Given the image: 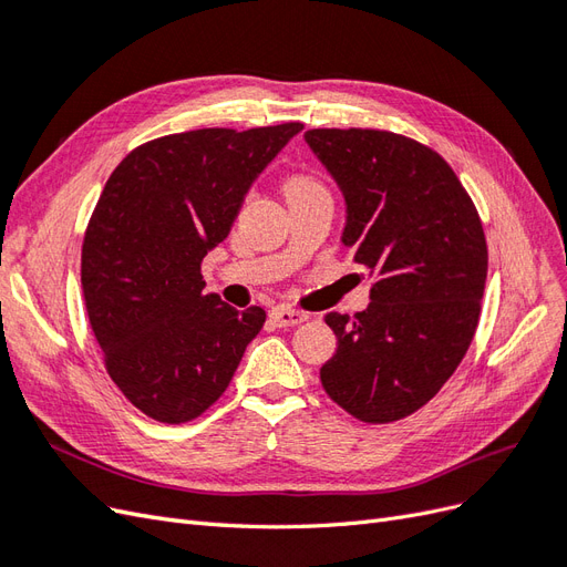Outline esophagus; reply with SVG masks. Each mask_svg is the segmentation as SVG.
Here are the masks:
<instances>
[{"label":"esophagus","instance_id":"obj_1","mask_svg":"<svg viewBox=\"0 0 567 567\" xmlns=\"http://www.w3.org/2000/svg\"><path fill=\"white\" fill-rule=\"evenodd\" d=\"M271 321L277 326H298V323L307 321V315L298 312V310H290V307H277V310H271Z\"/></svg>","mask_w":567,"mask_h":567}]
</instances>
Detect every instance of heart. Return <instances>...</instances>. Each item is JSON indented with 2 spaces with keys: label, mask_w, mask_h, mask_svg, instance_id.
Segmentation results:
<instances>
[{
  "label": "heart",
  "mask_w": 567,
  "mask_h": 567,
  "mask_svg": "<svg viewBox=\"0 0 567 567\" xmlns=\"http://www.w3.org/2000/svg\"><path fill=\"white\" fill-rule=\"evenodd\" d=\"M317 188H321V184L315 177L293 175V177H288L284 192H286V196H298V194H307V192H317Z\"/></svg>",
  "instance_id": "1"
}]
</instances>
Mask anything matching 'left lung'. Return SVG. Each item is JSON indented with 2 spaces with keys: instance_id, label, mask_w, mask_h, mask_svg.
I'll list each match as a JSON object with an SVG mask.
<instances>
[{
  "instance_id": "left-lung-1",
  "label": "left lung",
  "mask_w": 567,
  "mask_h": 567,
  "mask_svg": "<svg viewBox=\"0 0 567 567\" xmlns=\"http://www.w3.org/2000/svg\"><path fill=\"white\" fill-rule=\"evenodd\" d=\"M305 142L346 196L342 246L373 277L364 312L326 315L338 350L321 385L359 421H400L435 398L475 336L483 221L447 161L409 136L350 127Z\"/></svg>"
}]
</instances>
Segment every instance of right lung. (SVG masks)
<instances>
[{
  "instance_id": "obj_1",
  "label": "right lung",
  "mask_w": 567,
  "mask_h": 567,
  "mask_svg": "<svg viewBox=\"0 0 567 567\" xmlns=\"http://www.w3.org/2000/svg\"><path fill=\"white\" fill-rule=\"evenodd\" d=\"M300 130L167 134L127 153L101 192L82 244L84 305L109 375L146 416H200L260 333L262 307L238 312L203 293L200 262Z\"/></svg>"
}]
</instances>
